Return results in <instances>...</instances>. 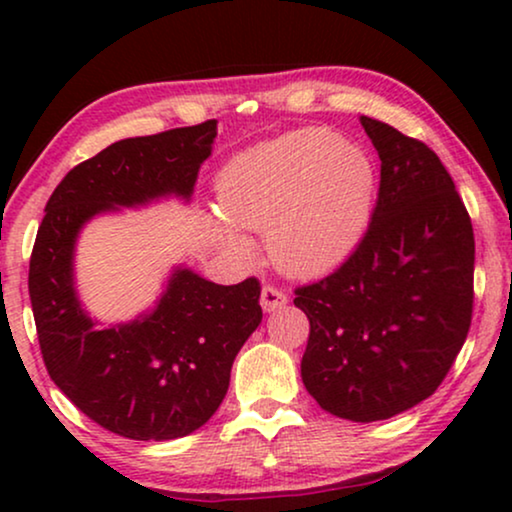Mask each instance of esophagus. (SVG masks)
<instances>
[{
  "mask_svg": "<svg viewBox=\"0 0 512 512\" xmlns=\"http://www.w3.org/2000/svg\"><path fill=\"white\" fill-rule=\"evenodd\" d=\"M289 303V298H286V293L282 289H277V286L272 284H265L263 291H261V307L265 312H275V310H282V307Z\"/></svg>",
  "mask_w": 512,
  "mask_h": 512,
  "instance_id": "obj_1",
  "label": "esophagus"
}]
</instances>
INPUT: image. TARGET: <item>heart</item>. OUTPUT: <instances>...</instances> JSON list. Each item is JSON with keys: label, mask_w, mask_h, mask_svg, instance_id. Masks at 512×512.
I'll return each instance as SVG.
<instances>
[{"label": "heart", "mask_w": 512, "mask_h": 512, "mask_svg": "<svg viewBox=\"0 0 512 512\" xmlns=\"http://www.w3.org/2000/svg\"><path fill=\"white\" fill-rule=\"evenodd\" d=\"M375 165L331 130L305 128L237 156L219 177L221 212L244 230H268L272 263L291 275L340 265L366 235ZM214 233L235 251L247 242L223 219Z\"/></svg>", "instance_id": "1"}]
</instances>
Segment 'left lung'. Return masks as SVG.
Returning <instances> with one entry per match:
<instances>
[{"mask_svg": "<svg viewBox=\"0 0 512 512\" xmlns=\"http://www.w3.org/2000/svg\"><path fill=\"white\" fill-rule=\"evenodd\" d=\"M361 125L382 160L368 230L340 268L298 286L293 305L310 319L305 389L335 417L377 422L450 373L471 328L475 240L436 153L375 118Z\"/></svg>", "mask_w": 512, "mask_h": 512, "instance_id": "1", "label": "left lung"}]
</instances>
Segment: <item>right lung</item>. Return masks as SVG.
I'll return each instance as SVG.
<instances>
[{"mask_svg": "<svg viewBox=\"0 0 512 512\" xmlns=\"http://www.w3.org/2000/svg\"><path fill=\"white\" fill-rule=\"evenodd\" d=\"M214 137L216 121H205L107 146L67 172L37 230L27 284L48 375L123 438L188 436L219 410L235 356L263 319L261 282L221 286L177 270L151 314L97 331L74 291L76 235L95 214L191 198Z\"/></svg>", "mask_w": 512, "mask_h": 512, "instance_id": "obj_1", "label": "right lung"}]
</instances>
